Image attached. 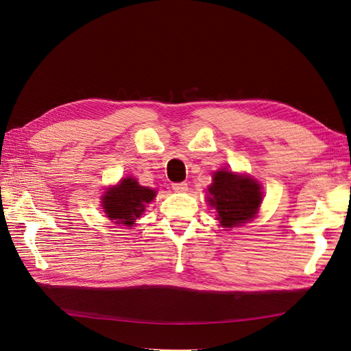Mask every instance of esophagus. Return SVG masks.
<instances>
[{"label": "esophagus", "instance_id": "esophagus-1", "mask_svg": "<svg viewBox=\"0 0 351 351\" xmlns=\"http://www.w3.org/2000/svg\"><path fill=\"white\" fill-rule=\"evenodd\" d=\"M173 190H176V192H178V193H184V192H187V183L186 182H183V183H173Z\"/></svg>", "mask_w": 351, "mask_h": 351}]
</instances>
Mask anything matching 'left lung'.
Returning a JSON list of instances; mask_svg holds the SVG:
<instances>
[{
	"instance_id": "left-lung-1",
	"label": "left lung",
	"mask_w": 351,
	"mask_h": 351,
	"mask_svg": "<svg viewBox=\"0 0 351 351\" xmlns=\"http://www.w3.org/2000/svg\"><path fill=\"white\" fill-rule=\"evenodd\" d=\"M209 193V205L215 206L221 226L227 228L250 221L262 200L261 186L254 180L226 169L215 173Z\"/></svg>"
}]
</instances>
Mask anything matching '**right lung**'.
<instances>
[{"label": "right lung", "instance_id": "right-lung-1", "mask_svg": "<svg viewBox=\"0 0 351 351\" xmlns=\"http://www.w3.org/2000/svg\"><path fill=\"white\" fill-rule=\"evenodd\" d=\"M156 192L143 187L134 178H124L121 183L111 187L102 197V208L115 224L132 227L146 208V204L154 200Z\"/></svg>", "mask_w": 351, "mask_h": 351}]
</instances>
